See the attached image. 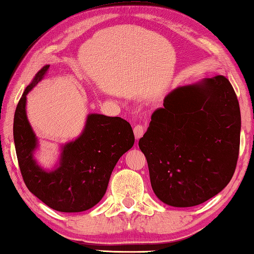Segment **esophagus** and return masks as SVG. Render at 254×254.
<instances>
[{"label":"esophagus","instance_id":"34e87169","mask_svg":"<svg viewBox=\"0 0 254 254\" xmlns=\"http://www.w3.org/2000/svg\"><path fill=\"white\" fill-rule=\"evenodd\" d=\"M133 131H134V135L136 139H140V137L144 134L145 127L143 126V124H136V126L134 127V130Z\"/></svg>","mask_w":254,"mask_h":254}]
</instances>
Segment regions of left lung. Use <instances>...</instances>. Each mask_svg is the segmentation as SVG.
I'll return each instance as SVG.
<instances>
[{"mask_svg":"<svg viewBox=\"0 0 254 254\" xmlns=\"http://www.w3.org/2000/svg\"><path fill=\"white\" fill-rule=\"evenodd\" d=\"M240 131L239 101L226 77L170 92L139 140L156 196L191 207L217 195L233 177Z\"/></svg>","mask_w":254,"mask_h":254,"instance_id":"left-lung-1","label":"left lung"}]
</instances>
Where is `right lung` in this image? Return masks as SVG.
<instances>
[{
    "label": "right lung",
    "mask_w": 254,
    "mask_h": 254,
    "mask_svg": "<svg viewBox=\"0 0 254 254\" xmlns=\"http://www.w3.org/2000/svg\"><path fill=\"white\" fill-rule=\"evenodd\" d=\"M46 65L24 89L14 113L13 137L25 186L50 208L64 213L84 212L105 195L119 159L134 144L130 123L119 117L88 114L81 134L63 145L58 166L45 170L34 160L38 140L28 121V93L44 78Z\"/></svg>",
    "instance_id": "obj_1"
}]
</instances>
